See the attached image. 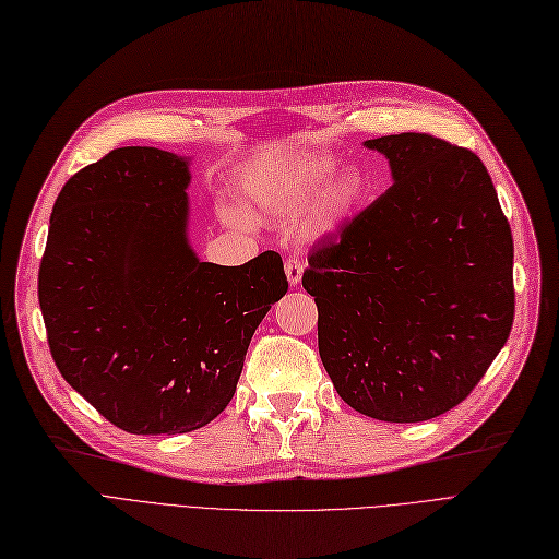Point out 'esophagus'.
<instances>
[{"mask_svg":"<svg viewBox=\"0 0 559 559\" xmlns=\"http://www.w3.org/2000/svg\"><path fill=\"white\" fill-rule=\"evenodd\" d=\"M284 271H286L288 284H294V286L300 284V280H302V261L298 257H288L284 261Z\"/></svg>","mask_w":559,"mask_h":559,"instance_id":"obj_1","label":"esophagus"}]
</instances>
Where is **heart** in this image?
I'll return each instance as SVG.
<instances>
[{
	"mask_svg": "<svg viewBox=\"0 0 559 559\" xmlns=\"http://www.w3.org/2000/svg\"><path fill=\"white\" fill-rule=\"evenodd\" d=\"M333 173V162L319 157L282 168H257L247 178L249 203L263 217L292 222L323 193L312 219V234L319 238L335 236L360 197V180L354 173H344L331 183Z\"/></svg>",
	"mask_w": 559,
	"mask_h": 559,
	"instance_id": "1",
	"label": "heart"
}]
</instances>
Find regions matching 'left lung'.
<instances>
[{
	"label": "left lung",
	"instance_id": "left-lung-1",
	"mask_svg": "<svg viewBox=\"0 0 559 559\" xmlns=\"http://www.w3.org/2000/svg\"><path fill=\"white\" fill-rule=\"evenodd\" d=\"M365 147L386 155L393 185L312 249L302 286L340 397L418 423L463 402L509 340L511 226L472 150L414 131Z\"/></svg>",
	"mask_w": 559,
	"mask_h": 559
}]
</instances>
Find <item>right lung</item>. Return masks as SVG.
<instances>
[{
  "mask_svg": "<svg viewBox=\"0 0 559 559\" xmlns=\"http://www.w3.org/2000/svg\"><path fill=\"white\" fill-rule=\"evenodd\" d=\"M189 159L118 147L62 187L38 267L57 370L112 426L182 435L230 402L257 325L288 288L282 257H197Z\"/></svg>",
  "mask_w": 559,
  "mask_h": 559,
  "instance_id": "right-lung-1",
  "label": "right lung"
}]
</instances>
